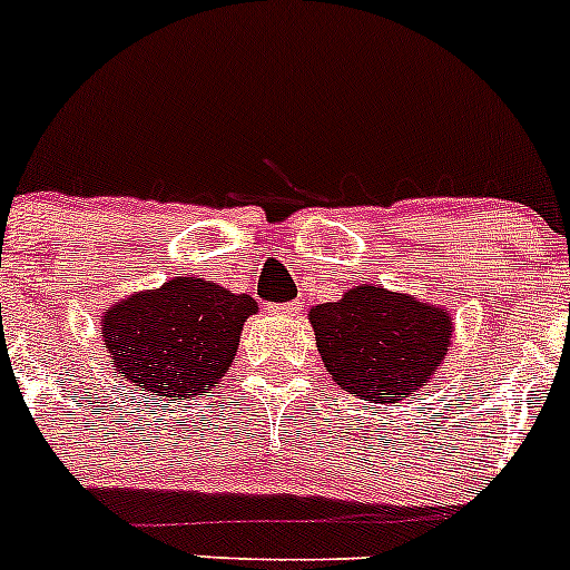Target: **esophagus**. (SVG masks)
Returning <instances> with one entry per match:
<instances>
[{"instance_id":"obj_1","label":"esophagus","mask_w":570,"mask_h":570,"mask_svg":"<svg viewBox=\"0 0 570 570\" xmlns=\"http://www.w3.org/2000/svg\"><path fill=\"white\" fill-rule=\"evenodd\" d=\"M269 312L281 314V317H295L301 312V306L297 303H275V306H269Z\"/></svg>"}]
</instances>
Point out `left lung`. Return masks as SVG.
I'll return each mask as SVG.
<instances>
[{"label": "left lung", "instance_id": "left-lung-1", "mask_svg": "<svg viewBox=\"0 0 570 570\" xmlns=\"http://www.w3.org/2000/svg\"><path fill=\"white\" fill-rule=\"evenodd\" d=\"M331 379L370 403H397L423 390L451 347L443 306L384 286H353L336 303L308 312Z\"/></svg>", "mask_w": 570, "mask_h": 570}]
</instances>
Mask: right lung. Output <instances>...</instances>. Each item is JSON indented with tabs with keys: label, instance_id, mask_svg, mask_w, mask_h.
Wrapping results in <instances>:
<instances>
[{
	"label": "right lung",
	"instance_id": "obj_1",
	"mask_svg": "<svg viewBox=\"0 0 570 570\" xmlns=\"http://www.w3.org/2000/svg\"><path fill=\"white\" fill-rule=\"evenodd\" d=\"M258 306L203 278H173L105 308L102 342L116 373L164 401L214 390Z\"/></svg>",
	"mask_w": 570,
	"mask_h": 570
}]
</instances>
